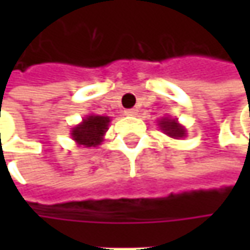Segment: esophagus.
Wrapping results in <instances>:
<instances>
[{
    "label": "esophagus",
    "mask_w": 250,
    "mask_h": 250,
    "mask_svg": "<svg viewBox=\"0 0 250 250\" xmlns=\"http://www.w3.org/2000/svg\"><path fill=\"white\" fill-rule=\"evenodd\" d=\"M125 114L133 117V115H138V110H136V108H128V110H125Z\"/></svg>",
    "instance_id": "34e87169"
}]
</instances>
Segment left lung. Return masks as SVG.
<instances>
[{
    "label": "left lung",
    "mask_w": 250,
    "mask_h": 250,
    "mask_svg": "<svg viewBox=\"0 0 250 250\" xmlns=\"http://www.w3.org/2000/svg\"><path fill=\"white\" fill-rule=\"evenodd\" d=\"M160 125H161V129L164 130V132H167V135L171 136V138H182V136H185V129L182 126H179L175 121L163 120L160 122Z\"/></svg>",
    "instance_id": "8db88e82"
}]
</instances>
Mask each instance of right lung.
I'll return each instance as SVG.
<instances>
[{"instance_id":"right-lung-1","label":"right lung","mask_w":250,"mask_h":250,"mask_svg":"<svg viewBox=\"0 0 250 250\" xmlns=\"http://www.w3.org/2000/svg\"><path fill=\"white\" fill-rule=\"evenodd\" d=\"M110 118L100 115H90L83 121L81 125L73 128L72 136L79 145L86 147L97 146L103 140V135L105 133Z\"/></svg>"}]
</instances>
